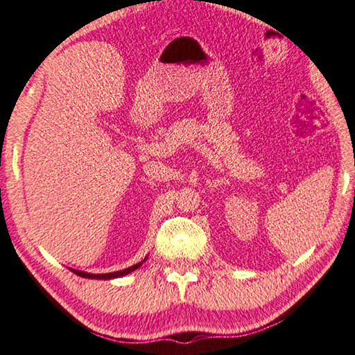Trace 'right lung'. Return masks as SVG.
Here are the masks:
<instances>
[{
  "label": "right lung",
  "mask_w": 355,
  "mask_h": 355,
  "mask_svg": "<svg viewBox=\"0 0 355 355\" xmlns=\"http://www.w3.org/2000/svg\"><path fill=\"white\" fill-rule=\"evenodd\" d=\"M146 259H143L138 263H135V266L128 267V268H124V270H119V272H113V273H102V275H93V273H87V272H80V270H74V268H69L71 272L76 273L77 276H82V278H92V279H114V278H121V276H125L128 273L135 272V270L139 268L141 266H143Z\"/></svg>",
  "instance_id": "obj_1"
}]
</instances>
